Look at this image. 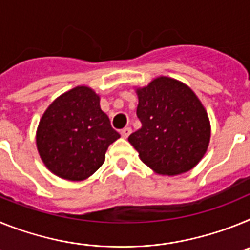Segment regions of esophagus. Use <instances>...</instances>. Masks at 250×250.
Instances as JSON below:
<instances>
[{
    "instance_id": "esophagus-1",
    "label": "esophagus",
    "mask_w": 250,
    "mask_h": 250,
    "mask_svg": "<svg viewBox=\"0 0 250 250\" xmlns=\"http://www.w3.org/2000/svg\"><path fill=\"white\" fill-rule=\"evenodd\" d=\"M130 134H131V127L126 126V127H124V129L121 130V136H123V138L126 139L127 136L130 135Z\"/></svg>"
}]
</instances>
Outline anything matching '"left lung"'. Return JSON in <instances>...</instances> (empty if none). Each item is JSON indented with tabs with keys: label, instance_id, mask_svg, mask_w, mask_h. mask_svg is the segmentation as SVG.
Segmentation results:
<instances>
[{
	"label": "left lung",
	"instance_id": "8db88e82",
	"mask_svg": "<svg viewBox=\"0 0 250 250\" xmlns=\"http://www.w3.org/2000/svg\"><path fill=\"white\" fill-rule=\"evenodd\" d=\"M141 123L129 136L144 164L163 175L190 170L204 156L210 125L204 106L180 81L161 76L138 89Z\"/></svg>",
	"mask_w": 250,
	"mask_h": 250
}]
</instances>
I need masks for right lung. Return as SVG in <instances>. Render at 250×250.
<instances>
[{"label":"right lung","mask_w":250,"mask_h":250,"mask_svg":"<svg viewBox=\"0 0 250 250\" xmlns=\"http://www.w3.org/2000/svg\"><path fill=\"white\" fill-rule=\"evenodd\" d=\"M120 138L101 110L100 98L86 86L65 92L48 106L37 129L36 143L46 167L67 180H83L105 160Z\"/></svg>","instance_id":"add662e5"}]
</instances>
